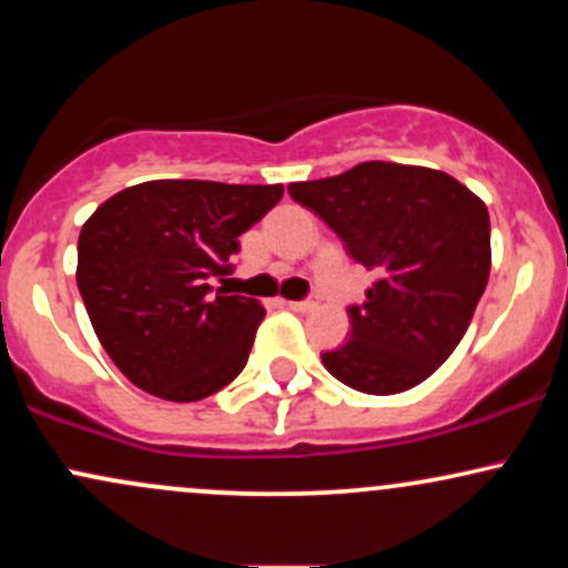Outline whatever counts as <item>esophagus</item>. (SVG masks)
<instances>
[{"instance_id":"34e87169","label":"esophagus","mask_w":568,"mask_h":568,"mask_svg":"<svg viewBox=\"0 0 568 568\" xmlns=\"http://www.w3.org/2000/svg\"><path fill=\"white\" fill-rule=\"evenodd\" d=\"M315 302H288V310H293V312H312L315 310Z\"/></svg>"}]
</instances>
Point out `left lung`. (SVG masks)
Masks as SVG:
<instances>
[{
	"label": "left lung",
	"mask_w": 568,
	"mask_h": 568,
	"mask_svg": "<svg viewBox=\"0 0 568 568\" xmlns=\"http://www.w3.org/2000/svg\"><path fill=\"white\" fill-rule=\"evenodd\" d=\"M288 192L379 275L366 302L349 306L347 344L323 355L328 374L366 395L406 393L433 376L465 336L491 272L484 200L443 171L379 160Z\"/></svg>",
	"instance_id": "left-lung-1"
}]
</instances>
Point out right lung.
Wrapping results in <instances>:
<instances>
[{
    "label": "right lung",
    "mask_w": 568,
    "mask_h": 568,
    "mask_svg": "<svg viewBox=\"0 0 568 568\" xmlns=\"http://www.w3.org/2000/svg\"><path fill=\"white\" fill-rule=\"evenodd\" d=\"M283 184L143 181L84 221L77 285L98 342L143 393L192 403L219 393L251 355L266 310L207 283Z\"/></svg>",
    "instance_id": "1"
}]
</instances>
